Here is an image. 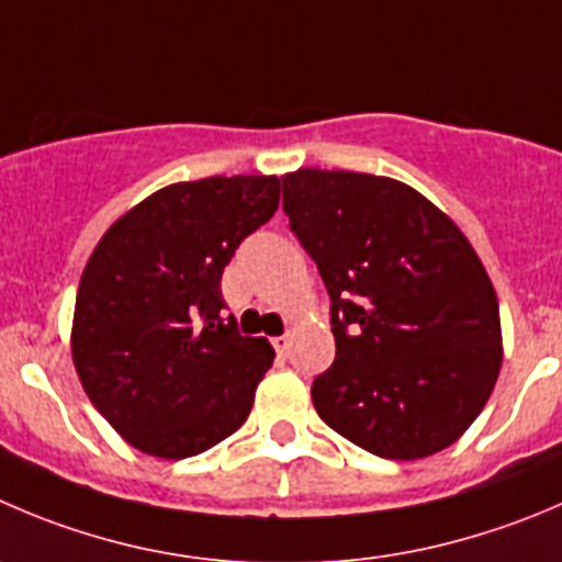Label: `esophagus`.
Wrapping results in <instances>:
<instances>
[{
  "instance_id": "34e87169",
  "label": "esophagus",
  "mask_w": 562,
  "mask_h": 562,
  "mask_svg": "<svg viewBox=\"0 0 562 562\" xmlns=\"http://www.w3.org/2000/svg\"><path fill=\"white\" fill-rule=\"evenodd\" d=\"M272 347H276V352L278 356H286V352H290V347H292V339L290 336H276V339H272Z\"/></svg>"
}]
</instances>
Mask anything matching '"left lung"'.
<instances>
[{
	"label": "left lung",
	"mask_w": 562,
	"mask_h": 562,
	"mask_svg": "<svg viewBox=\"0 0 562 562\" xmlns=\"http://www.w3.org/2000/svg\"><path fill=\"white\" fill-rule=\"evenodd\" d=\"M284 212L330 297L319 419L389 461L445 450L502 367L499 303L461 228L414 187L352 170L281 176Z\"/></svg>",
	"instance_id": "left-lung-1"
}]
</instances>
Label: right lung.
I'll return each instance as SVG.
<instances>
[{
  "label": "right lung",
  "instance_id": "right-lung-1",
  "mask_svg": "<svg viewBox=\"0 0 562 562\" xmlns=\"http://www.w3.org/2000/svg\"><path fill=\"white\" fill-rule=\"evenodd\" d=\"M276 176H210L117 217L85 265L74 367L101 416L146 456L181 461L232 436L276 350L223 317L234 250L278 210Z\"/></svg>",
  "mask_w": 562,
  "mask_h": 562
}]
</instances>
